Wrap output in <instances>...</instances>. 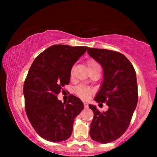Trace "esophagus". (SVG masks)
<instances>
[{"instance_id": "1", "label": "esophagus", "mask_w": 157, "mask_h": 157, "mask_svg": "<svg viewBox=\"0 0 157 157\" xmlns=\"http://www.w3.org/2000/svg\"><path fill=\"white\" fill-rule=\"evenodd\" d=\"M84 105L85 108H88V107H89L88 102H84Z\"/></svg>"}]
</instances>
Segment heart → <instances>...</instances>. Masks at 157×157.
<instances>
[{
  "label": "heart",
  "mask_w": 157,
  "mask_h": 157,
  "mask_svg": "<svg viewBox=\"0 0 157 157\" xmlns=\"http://www.w3.org/2000/svg\"><path fill=\"white\" fill-rule=\"evenodd\" d=\"M96 67H100L98 63L94 60H89L87 63V68H94ZM75 94L78 96L83 100H86L91 97V95L94 93V90L89 86H84V85H79L77 86L75 89Z\"/></svg>",
  "instance_id": "obj_1"
}]
</instances>
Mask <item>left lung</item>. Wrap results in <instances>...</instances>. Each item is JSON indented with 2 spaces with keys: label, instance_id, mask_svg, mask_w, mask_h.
Instances as JSON below:
<instances>
[{
  "label": "left lung",
  "instance_id": "8db88e82",
  "mask_svg": "<svg viewBox=\"0 0 157 157\" xmlns=\"http://www.w3.org/2000/svg\"><path fill=\"white\" fill-rule=\"evenodd\" d=\"M88 54L102 66L103 79L94 100L106 102L109 109L101 113L94 105L90 136L100 143H111L123 135L129 125L138 102V86L134 68L121 53L88 48Z\"/></svg>",
  "mask_w": 157,
  "mask_h": 157
}]
</instances>
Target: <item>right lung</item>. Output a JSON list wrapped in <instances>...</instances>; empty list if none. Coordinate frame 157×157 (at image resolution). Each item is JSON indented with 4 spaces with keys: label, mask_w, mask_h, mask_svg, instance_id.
<instances>
[{
    "label": "right lung",
    "mask_w": 157,
    "mask_h": 157,
    "mask_svg": "<svg viewBox=\"0 0 157 157\" xmlns=\"http://www.w3.org/2000/svg\"><path fill=\"white\" fill-rule=\"evenodd\" d=\"M87 48L54 45L32 63L23 85L25 111L32 126L45 140L61 142L71 136L74 119L84 104L72 94L63 103L57 95L69 84L71 68Z\"/></svg>",
    "instance_id": "add662e5"
}]
</instances>
